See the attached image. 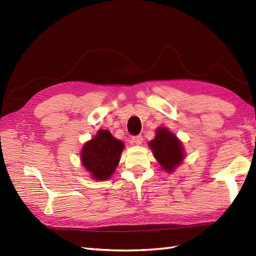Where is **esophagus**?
Returning <instances> with one entry per match:
<instances>
[{"mask_svg":"<svg viewBox=\"0 0 256 256\" xmlns=\"http://www.w3.org/2000/svg\"><path fill=\"white\" fill-rule=\"evenodd\" d=\"M142 142H143L142 136H132V143L134 144L140 145V144H142Z\"/></svg>","mask_w":256,"mask_h":256,"instance_id":"1","label":"esophagus"}]
</instances>
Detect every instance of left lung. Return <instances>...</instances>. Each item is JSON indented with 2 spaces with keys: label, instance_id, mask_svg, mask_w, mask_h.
I'll return each mask as SVG.
<instances>
[{
  "label": "left lung",
  "instance_id": "8db88e82",
  "mask_svg": "<svg viewBox=\"0 0 256 256\" xmlns=\"http://www.w3.org/2000/svg\"><path fill=\"white\" fill-rule=\"evenodd\" d=\"M150 147L162 168L168 173H172L184 158L182 142L164 127L157 129L156 136L150 142Z\"/></svg>",
  "mask_w": 256,
  "mask_h": 256
}]
</instances>
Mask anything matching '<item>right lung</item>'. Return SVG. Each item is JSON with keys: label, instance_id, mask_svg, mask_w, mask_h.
<instances>
[{"label": "right lung", "instance_id": "obj_1", "mask_svg": "<svg viewBox=\"0 0 256 256\" xmlns=\"http://www.w3.org/2000/svg\"><path fill=\"white\" fill-rule=\"evenodd\" d=\"M124 143L115 138L109 130L100 129L97 134L82 147L83 166L96 180H109L118 166Z\"/></svg>", "mask_w": 256, "mask_h": 256}]
</instances>
